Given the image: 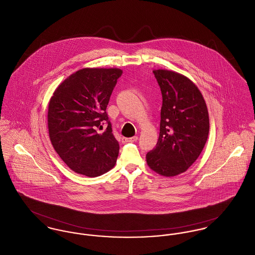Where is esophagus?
Returning <instances> with one entry per match:
<instances>
[{
  "label": "esophagus",
  "mask_w": 255,
  "mask_h": 255,
  "mask_svg": "<svg viewBox=\"0 0 255 255\" xmlns=\"http://www.w3.org/2000/svg\"><path fill=\"white\" fill-rule=\"evenodd\" d=\"M137 140V136L132 137H122V142H130V141H136Z\"/></svg>",
  "instance_id": "1"
}]
</instances>
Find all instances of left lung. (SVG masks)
<instances>
[{
  "label": "left lung",
  "instance_id": "8db88e82",
  "mask_svg": "<svg viewBox=\"0 0 255 255\" xmlns=\"http://www.w3.org/2000/svg\"><path fill=\"white\" fill-rule=\"evenodd\" d=\"M162 93L160 133L146 163L164 176L185 172L201 154L210 131L206 102L196 85L172 71L155 70Z\"/></svg>",
  "mask_w": 255,
  "mask_h": 255
}]
</instances>
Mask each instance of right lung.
Returning <instances> with one entry per match:
<instances>
[{
	"label": "right lung",
	"instance_id": "obj_1",
	"mask_svg": "<svg viewBox=\"0 0 255 255\" xmlns=\"http://www.w3.org/2000/svg\"><path fill=\"white\" fill-rule=\"evenodd\" d=\"M120 69H82L65 79L48 105L51 143L74 172L90 177L109 172L117 163L119 143L106 112L121 77ZM106 130L100 133L102 126Z\"/></svg>",
	"mask_w": 255,
	"mask_h": 255
}]
</instances>
